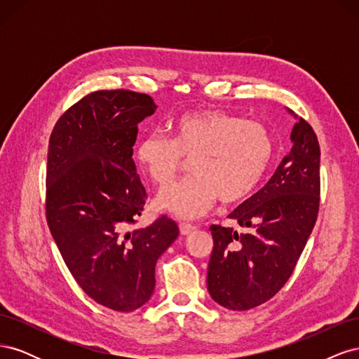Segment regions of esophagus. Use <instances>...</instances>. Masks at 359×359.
Listing matches in <instances>:
<instances>
[{
    "label": "esophagus",
    "mask_w": 359,
    "mask_h": 359,
    "mask_svg": "<svg viewBox=\"0 0 359 359\" xmlns=\"http://www.w3.org/2000/svg\"><path fill=\"white\" fill-rule=\"evenodd\" d=\"M196 231V226H193L190 223H180V232L181 235H189L191 232Z\"/></svg>",
    "instance_id": "1"
}]
</instances>
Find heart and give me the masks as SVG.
Here are the masks:
<instances>
[{"mask_svg": "<svg viewBox=\"0 0 359 359\" xmlns=\"http://www.w3.org/2000/svg\"><path fill=\"white\" fill-rule=\"evenodd\" d=\"M172 139L151 132L136 145V161L157 186L169 184L190 158L191 175L163 189L156 198L158 210L182 220L210 211L215 201L236 202L252 193L273 156L268 128L252 119L223 111H194L170 124Z\"/></svg>", "mask_w": 359, "mask_h": 359, "instance_id": "b5f03b06", "label": "heart"}]
</instances>
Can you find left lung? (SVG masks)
Instances as JSON below:
<instances>
[{
    "mask_svg": "<svg viewBox=\"0 0 359 359\" xmlns=\"http://www.w3.org/2000/svg\"><path fill=\"white\" fill-rule=\"evenodd\" d=\"M292 128V148L274 175L235 208L243 231L212 224L208 264L211 298L229 310H250L285 286L307 244L319 211L320 148L306 119Z\"/></svg>",
    "mask_w": 359,
    "mask_h": 359,
    "instance_id": "left-lung-1",
    "label": "left lung"
}]
</instances>
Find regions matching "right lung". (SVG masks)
Instances as JSON below:
<instances>
[{
	"label": "right lung",
	"instance_id": "right-lung-1",
	"mask_svg": "<svg viewBox=\"0 0 359 359\" xmlns=\"http://www.w3.org/2000/svg\"><path fill=\"white\" fill-rule=\"evenodd\" d=\"M156 109L147 94L95 91L62 114L49 139L50 233L86 295L115 311L149 301L157 260L180 233L166 215L130 229L147 196L132 157L137 124Z\"/></svg>",
	"mask_w": 359,
	"mask_h": 359
}]
</instances>
